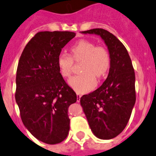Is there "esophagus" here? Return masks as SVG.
Segmentation results:
<instances>
[{
	"label": "esophagus",
	"instance_id": "obj_1",
	"mask_svg": "<svg viewBox=\"0 0 156 156\" xmlns=\"http://www.w3.org/2000/svg\"><path fill=\"white\" fill-rule=\"evenodd\" d=\"M81 97V94H79V93H77V101H78V102H79L80 101Z\"/></svg>",
	"mask_w": 156,
	"mask_h": 156
}]
</instances>
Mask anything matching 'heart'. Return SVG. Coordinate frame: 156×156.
<instances>
[{"mask_svg":"<svg viewBox=\"0 0 156 156\" xmlns=\"http://www.w3.org/2000/svg\"><path fill=\"white\" fill-rule=\"evenodd\" d=\"M71 56L62 53L57 58V65L61 75L68 78L71 74L73 59L82 61L80 75L71 77L68 85L78 93L91 91L96 85V78H102L110 68V56L105 48L97 47L95 44L86 40H81L71 48Z\"/></svg>","mask_w":156,"mask_h":156,"instance_id":"1","label":"heart"}]
</instances>
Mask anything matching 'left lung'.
Here are the masks:
<instances>
[{
  "instance_id": "8db88e82",
  "label": "left lung",
  "mask_w": 156,
  "mask_h": 156,
  "mask_svg": "<svg viewBox=\"0 0 156 156\" xmlns=\"http://www.w3.org/2000/svg\"><path fill=\"white\" fill-rule=\"evenodd\" d=\"M96 34L107 46L110 56L108 75L95 91L80 99L91 132L100 139H111L124 130L135 103V76L132 61L123 44L101 28L81 31Z\"/></svg>"
}]
</instances>
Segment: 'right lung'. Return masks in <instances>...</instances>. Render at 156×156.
Wrapping results in <instances>:
<instances>
[{
    "mask_svg": "<svg viewBox=\"0 0 156 156\" xmlns=\"http://www.w3.org/2000/svg\"><path fill=\"white\" fill-rule=\"evenodd\" d=\"M75 36L70 31L38 32L27 44L17 65L15 100L23 124L36 139L50 145L68 136V109L77 101L57 65L62 49Z\"/></svg>",
    "mask_w": 156,
    "mask_h": 156,
    "instance_id": "add662e5",
    "label": "right lung"
}]
</instances>
